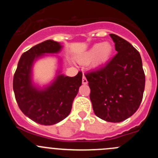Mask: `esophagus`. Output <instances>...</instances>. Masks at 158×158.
<instances>
[{
	"label": "esophagus",
	"instance_id": "34e87169",
	"mask_svg": "<svg viewBox=\"0 0 158 158\" xmlns=\"http://www.w3.org/2000/svg\"><path fill=\"white\" fill-rule=\"evenodd\" d=\"M82 84L83 85H87L88 84V81L85 76H83V77H82Z\"/></svg>",
	"mask_w": 158,
	"mask_h": 158
}]
</instances>
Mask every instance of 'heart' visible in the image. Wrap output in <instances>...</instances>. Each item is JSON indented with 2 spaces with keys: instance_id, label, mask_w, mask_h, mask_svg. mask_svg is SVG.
I'll return each mask as SVG.
<instances>
[{
  "instance_id": "1",
  "label": "heart",
  "mask_w": 158,
  "mask_h": 158,
  "mask_svg": "<svg viewBox=\"0 0 158 158\" xmlns=\"http://www.w3.org/2000/svg\"><path fill=\"white\" fill-rule=\"evenodd\" d=\"M114 52V47L109 42L96 43L93 47L78 57L81 64L91 63L93 68H99L109 62Z\"/></svg>"
}]
</instances>
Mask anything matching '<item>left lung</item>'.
Instances as JSON below:
<instances>
[{"mask_svg": "<svg viewBox=\"0 0 158 158\" xmlns=\"http://www.w3.org/2000/svg\"><path fill=\"white\" fill-rule=\"evenodd\" d=\"M110 36L117 54L107 65L85 77L95 115L107 122L120 123L139 109L146 80L139 51L123 38Z\"/></svg>", "mask_w": 158, "mask_h": 158, "instance_id": "8db88e82", "label": "left lung"}]
</instances>
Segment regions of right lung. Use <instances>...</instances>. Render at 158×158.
<instances>
[{"label":"right lung","mask_w":158,"mask_h":158,"mask_svg":"<svg viewBox=\"0 0 158 158\" xmlns=\"http://www.w3.org/2000/svg\"><path fill=\"white\" fill-rule=\"evenodd\" d=\"M63 46L49 40L23 53L18 62L13 77V91L19 109L26 116L41 125L50 126L63 120L69 115L82 83V73L68 77L58 69L54 80L40 87L33 81V65L40 58L58 55ZM51 53V55H47ZM61 65L62 59L58 58Z\"/></svg>","instance_id":"add662e5"}]
</instances>
